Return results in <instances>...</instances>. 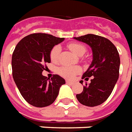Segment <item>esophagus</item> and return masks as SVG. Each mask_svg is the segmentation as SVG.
I'll list each match as a JSON object with an SVG mask.
<instances>
[{
	"instance_id": "obj_1",
	"label": "esophagus",
	"mask_w": 132,
	"mask_h": 132,
	"mask_svg": "<svg viewBox=\"0 0 132 132\" xmlns=\"http://www.w3.org/2000/svg\"><path fill=\"white\" fill-rule=\"evenodd\" d=\"M66 83H68V84H69V85H73V84H75V82H74L70 81V80H66Z\"/></svg>"
}]
</instances>
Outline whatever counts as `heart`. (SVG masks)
Returning <instances> with one entry per match:
<instances>
[{
    "mask_svg": "<svg viewBox=\"0 0 132 132\" xmlns=\"http://www.w3.org/2000/svg\"><path fill=\"white\" fill-rule=\"evenodd\" d=\"M68 48L76 55L81 57L86 52V47L81 44L71 43L68 44ZM60 52V47L55 46L50 52V60L52 62H57ZM80 72V68L78 66H63L58 70L59 74L66 78H72Z\"/></svg>",
    "mask_w": 132,
    "mask_h": 132,
    "instance_id": "b5f03b06",
    "label": "heart"
}]
</instances>
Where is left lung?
Wrapping results in <instances>:
<instances>
[{
	"mask_svg": "<svg viewBox=\"0 0 132 132\" xmlns=\"http://www.w3.org/2000/svg\"><path fill=\"white\" fill-rule=\"evenodd\" d=\"M74 39L89 45L93 52V60L82 79L90 80L76 98L82 105L93 107L105 102L112 93L119 75L120 57L117 49L105 37L86 34ZM82 81V80H81Z\"/></svg>",
	"mask_w": 132,
	"mask_h": 132,
	"instance_id": "8db88e82",
	"label": "left lung"
}]
</instances>
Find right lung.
I'll return each mask as SVG.
<instances>
[{
	"mask_svg": "<svg viewBox=\"0 0 132 132\" xmlns=\"http://www.w3.org/2000/svg\"><path fill=\"white\" fill-rule=\"evenodd\" d=\"M47 34H32L17 44L12 55L13 78L19 92L29 104L45 107L53 103L59 90L65 84L60 75L47 78L42 75L50 63L52 48L64 41Z\"/></svg>",
	"mask_w": 132,
	"mask_h": 132,
	"instance_id": "right-lung-1",
	"label": "right lung"
}]
</instances>
